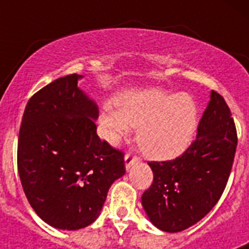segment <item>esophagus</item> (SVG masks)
<instances>
[{
    "label": "esophagus",
    "instance_id": "34e87169",
    "mask_svg": "<svg viewBox=\"0 0 249 249\" xmlns=\"http://www.w3.org/2000/svg\"><path fill=\"white\" fill-rule=\"evenodd\" d=\"M140 158L137 157V156H133V155H126V157H124V164H126V169L128 171L129 168H131L132 166H135V164L140 163Z\"/></svg>",
    "mask_w": 249,
    "mask_h": 249
}]
</instances>
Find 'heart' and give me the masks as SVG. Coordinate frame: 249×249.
<instances>
[{
  "label": "heart",
  "instance_id": "1",
  "mask_svg": "<svg viewBox=\"0 0 249 249\" xmlns=\"http://www.w3.org/2000/svg\"><path fill=\"white\" fill-rule=\"evenodd\" d=\"M118 111L109 107L101 114L103 135L116 143L137 128V143L144 155L160 160H172L192 143L198 128L199 108L188 93H168L148 89L127 91L117 98Z\"/></svg>",
  "mask_w": 249,
  "mask_h": 249
}]
</instances>
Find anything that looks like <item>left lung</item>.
I'll return each instance as SVG.
<instances>
[{
    "mask_svg": "<svg viewBox=\"0 0 249 249\" xmlns=\"http://www.w3.org/2000/svg\"><path fill=\"white\" fill-rule=\"evenodd\" d=\"M237 132L224 98L211 92L197 137L173 160L149 162L153 183L142 195L152 224L168 233L201 221L219 201L236 155Z\"/></svg>",
    "mask_w": 249,
    "mask_h": 249,
    "instance_id": "8db88e82",
    "label": "left lung"
}]
</instances>
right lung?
<instances>
[{
    "label": "right lung",
    "instance_id": "obj_1",
    "mask_svg": "<svg viewBox=\"0 0 249 249\" xmlns=\"http://www.w3.org/2000/svg\"><path fill=\"white\" fill-rule=\"evenodd\" d=\"M81 74L57 78L26 106L17 167L39 218L63 231L93 223L109 187L126 173L122 152L96 133L98 107L78 87Z\"/></svg>",
    "mask_w": 249,
    "mask_h": 249
}]
</instances>
